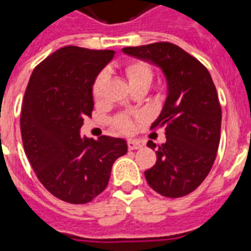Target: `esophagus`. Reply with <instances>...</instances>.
I'll return each mask as SVG.
<instances>
[{"instance_id": "1", "label": "esophagus", "mask_w": 251, "mask_h": 251, "mask_svg": "<svg viewBox=\"0 0 251 251\" xmlns=\"http://www.w3.org/2000/svg\"><path fill=\"white\" fill-rule=\"evenodd\" d=\"M127 148H129V151H136V149H140V148H141V144L130 140V141H127Z\"/></svg>"}]
</instances>
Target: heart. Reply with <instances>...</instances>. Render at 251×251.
<instances>
[{"label": "heart", "mask_w": 251, "mask_h": 251, "mask_svg": "<svg viewBox=\"0 0 251 251\" xmlns=\"http://www.w3.org/2000/svg\"><path fill=\"white\" fill-rule=\"evenodd\" d=\"M125 74L126 76H127V80L130 83V86H137V84L151 86L153 82V76H154L151 66L144 62H138V60L126 63ZM104 80H106V75H104L103 72H100V74L97 75L93 83L91 91H93V97L97 102L100 100V98H102V88H103ZM114 126L120 131L130 133L133 130V127H134V124H133V120L129 115L122 114L115 118Z\"/></svg>", "instance_id": "b5f03b06"}]
</instances>
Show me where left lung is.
Wrapping results in <instances>:
<instances>
[{"label":"left lung","instance_id":"left-lung-1","mask_svg":"<svg viewBox=\"0 0 251 251\" xmlns=\"http://www.w3.org/2000/svg\"><path fill=\"white\" fill-rule=\"evenodd\" d=\"M122 51L163 70L168 95L152 127H165L167 141L156 147L157 161L145 171L148 184L167 198H181L210 174L221 141L222 109L210 72L172 43L126 47Z\"/></svg>","mask_w":251,"mask_h":251}]
</instances>
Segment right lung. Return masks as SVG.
Segmentation results:
<instances>
[{"label": "right lung", "mask_w": 251, "mask_h": 251, "mask_svg": "<svg viewBox=\"0 0 251 251\" xmlns=\"http://www.w3.org/2000/svg\"><path fill=\"white\" fill-rule=\"evenodd\" d=\"M113 56L110 50L63 47L36 67L25 90L20 126L26 157L47 191L71 204L103 192L113 164L127 152L122 138L80 137L94 109V80Z\"/></svg>", "instance_id": "right-lung-1"}]
</instances>
